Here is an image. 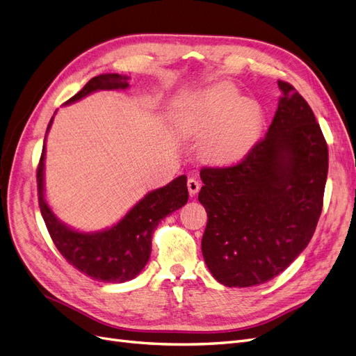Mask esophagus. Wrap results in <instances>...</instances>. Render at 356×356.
<instances>
[{
  "mask_svg": "<svg viewBox=\"0 0 356 356\" xmlns=\"http://www.w3.org/2000/svg\"><path fill=\"white\" fill-rule=\"evenodd\" d=\"M187 187H188V193L191 196H195L200 190V181L196 178H188L187 179Z\"/></svg>",
  "mask_w": 356,
  "mask_h": 356,
  "instance_id": "34e87169",
  "label": "esophagus"
}]
</instances>
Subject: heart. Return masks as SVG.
Returning <instances> with one entry per match:
<instances>
[{
  "mask_svg": "<svg viewBox=\"0 0 356 356\" xmlns=\"http://www.w3.org/2000/svg\"><path fill=\"white\" fill-rule=\"evenodd\" d=\"M181 132L202 139V154L211 163L232 165L250 152L263 123L258 102L241 98L230 83H218L191 98L179 114Z\"/></svg>",
  "mask_w": 356,
  "mask_h": 356,
  "instance_id": "b5f03b06",
  "label": "heart"
}]
</instances>
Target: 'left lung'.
Here are the masks:
<instances>
[{
  "label": "left lung",
  "mask_w": 356,
  "mask_h": 356,
  "mask_svg": "<svg viewBox=\"0 0 356 356\" xmlns=\"http://www.w3.org/2000/svg\"><path fill=\"white\" fill-rule=\"evenodd\" d=\"M277 86L282 96L266 136L239 163L200 170L202 254L225 286L260 285L284 272L310 242L324 204L327 141L303 96L286 81Z\"/></svg>",
  "instance_id": "obj_1"
}]
</instances>
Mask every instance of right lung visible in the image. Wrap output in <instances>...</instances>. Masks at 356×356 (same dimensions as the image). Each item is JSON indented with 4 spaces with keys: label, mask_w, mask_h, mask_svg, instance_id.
Returning <instances> with one entry per match:
<instances>
[{
    "label": "right lung",
    "mask_w": 356,
    "mask_h": 356,
    "mask_svg": "<svg viewBox=\"0 0 356 356\" xmlns=\"http://www.w3.org/2000/svg\"><path fill=\"white\" fill-rule=\"evenodd\" d=\"M127 88L129 83L126 75L102 74L88 81V84L65 104L79 101L95 90H123ZM51 120L47 126V132ZM44 152L46 138L37 168L38 204L42 220L58 251L71 266L95 281L113 284L131 281L141 273L149 260L153 232L160 220L187 203V178L181 175L168 186L149 191L111 229L99 233H80L63 225L46 203L44 184H42Z\"/></svg>",
    "instance_id": "1"
}]
</instances>
